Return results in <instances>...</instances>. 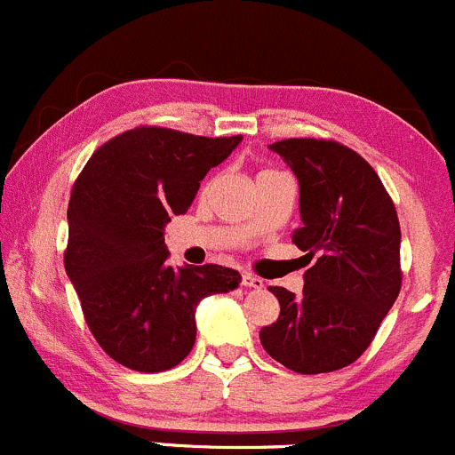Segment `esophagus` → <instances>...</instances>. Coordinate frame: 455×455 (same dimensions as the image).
I'll return each instance as SVG.
<instances>
[{"label": "esophagus", "instance_id": "obj_1", "mask_svg": "<svg viewBox=\"0 0 455 455\" xmlns=\"http://www.w3.org/2000/svg\"><path fill=\"white\" fill-rule=\"evenodd\" d=\"M241 285L243 287H251V290H260V287L265 285L263 283V278H259V276H254V274H243L241 276Z\"/></svg>", "mask_w": 455, "mask_h": 455}]
</instances>
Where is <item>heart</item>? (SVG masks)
I'll return each mask as SVG.
<instances>
[{
  "label": "heart",
  "instance_id": "obj_1",
  "mask_svg": "<svg viewBox=\"0 0 455 455\" xmlns=\"http://www.w3.org/2000/svg\"><path fill=\"white\" fill-rule=\"evenodd\" d=\"M263 172H272V170H263ZM263 172H259V174H263ZM210 186H212V181L205 183V186H204V192H208V190H210Z\"/></svg>",
  "mask_w": 455,
  "mask_h": 455
}]
</instances>
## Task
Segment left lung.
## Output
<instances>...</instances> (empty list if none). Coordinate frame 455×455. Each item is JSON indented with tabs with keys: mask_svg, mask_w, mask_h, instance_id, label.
I'll return each instance as SVG.
<instances>
[{
	"mask_svg": "<svg viewBox=\"0 0 455 455\" xmlns=\"http://www.w3.org/2000/svg\"><path fill=\"white\" fill-rule=\"evenodd\" d=\"M274 152L300 186V221L291 243L305 254L303 294L269 287L281 305L260 330L265 352L299 374L352 365L374 340L398 299L400 223L376 170L331 139H283Z\"/></svg>",
	"mask_w": 455,
	"mask_h": 455,
	"instance_id": "1",
	"label": "left lung"
}]
</instances>
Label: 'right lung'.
I'll list each match as a JSON object with an SVG mask.
<instances>
[{"mask_svg": "<svg viewBox=\"0 0 455 455\" xmlns=\"http://www.w3.org/2000/svg\"><path fill=\"white\" fill-rule=\"evenodd\" d=\"M236 137H196L139 125L103 143L76 177L68 204L66 274L99 347L134 371H165L190 354L201 299L234 290L236 269L172 267L164 228L183 214Z\"/></svg>", "mask_w": 455, "mask_h": 455, "instance_id": "right-lung-1", "label": "right lung"}]
</instances>
